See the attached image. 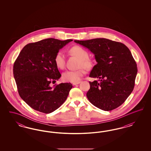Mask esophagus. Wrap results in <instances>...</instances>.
<instances>
[{
  "mask_svg": "<svg viewBox=\"0 0 151 151\" xmlns=\"http://www.w3.org/2000/svg\"><path fill=\"white\" fill-rule=\"evenodd\" d=\"M80 81H78V82H75V83H73L72 84H73V86H76V85H78V84H79L80 83Z\"/></svg>",
  "mask_w": 151,
  "mask_h": 151,
  "instance_id": "1",
  "label": "esophagus"
}]
</instances>
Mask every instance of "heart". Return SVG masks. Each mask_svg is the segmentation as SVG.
Returning <instances> with one entry per match:
<instances>
[{"instance_id": "obj_1", "label": "heart", "mask_w": 151, "mask_h": 151, "mask_svg": "<svg viewBox=\"0 0 151 151\" xmlns=\"http://www.w3.org/2000/svg\"><path fill=\"white\" fill-rule=\"evenodd\" d=\"M70 53L76 56L80 59L79 62V67H82L78 70L67 71L62 75V79L67 82H78L81 78L86 73L85 70L91 69L93 66L92 60L89 58L88 51L80 46H74L70 50ZM54 62L58 68L63 69L65 65V57L63 51L60 50L58 51L54 57ZM84 67L83 68L82 67Z\"/></svg>"}]
</instances>
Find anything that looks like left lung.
I'll list each match as a JSON object with an SVG mask.
<instances>
[{
  "instance_id": "left-lung-1",
  "label": "left lung",
  "mask_w": 151,
  "mask_h": 151,
  "mask_svg": "<svg viewBox=\"0 0 151 151\" xmlns=\"http://www.w3.org/2000/svg\"><path fill=\"white\" fill-rule=\"evenodd\" d=\"M93 53L97 62L89 77L97 79L89 81L86 93L94 106L110 111L121 106L132 92L137 68L129 48L123 43L106 38L86 41L75 40Z\"/></svg>"
}]
</instances>
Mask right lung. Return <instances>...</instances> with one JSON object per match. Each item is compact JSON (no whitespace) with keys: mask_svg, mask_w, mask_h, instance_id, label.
<instances>
[{"mask_svg":"<svg viewBox=\"0 0 151 151\" xmlns=\"http://www.w3.org/2000/svg\"><path fill=\"white\" fill-rule=\"evenodd\" d=\"M72 40L47 38L25 45L14 65V76L18 92L29 106L49 114L66 100L71 83L50 86L61 76L54 62L58 51Z\"/></svg>","mask_w":151,"mask_h":151,"instance_id":"add662e5","label":"right lung"}]
</instances>
